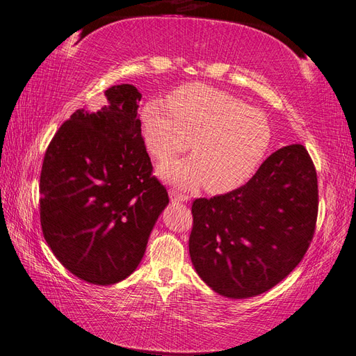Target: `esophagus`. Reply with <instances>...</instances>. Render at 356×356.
Wrapping results in <instances>:
<instances>
[{"instance_id":"1","label":"esophagus","mask_w":356,"mask_h":356,"mask_svg":"<svg viewBox=\"0 0 356 356\" xmlns=\"http://www.w3.org/2000/svg\"><path fill=\"white\" fill-rule=\"evenodd\" d=\"M170 197L172 199V200H176V202H188L190 200V195H186V194H182V193H179V191H170Z\"/></svg>"}]
</instances>
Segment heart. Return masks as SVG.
<instances>
[{"instance_id":"b5f03b06","label":"heart","mask_w":356,"mask_h":356,"mask_svg":"<svg viewBox=\"0 0 356 356\" xmlns=\"http://www.w3.org/2000/svg\"><path fill=\"white\" fill-rule=\"evenodd\" d=\"M149 101L140 111L147 149L165 161L190 147L194 154L159 166V176L184 190L205 185L229 193L246 184L266 156L272 131L260 110L205 84H188L168 97Z\"/></svg>"}]
</instances>
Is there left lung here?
Returning a JSON list of instances; mask_svg holds the SVG:
<instances>
[{
  "label": "left lung",
  "instance_id": "8db88e82",
  "mask_svg": "<svg viewBox=\"0 0 356 356\" xmlns=\"http://www.w3.org/2000/svg\"><path fill=\"white\" fill-rule=\"evenodd\" d=\"M190 255L199 277L228 298H251L282 282L311 245L318 185L300 143L272 153L243 186L191 208Z\"/></svg>",
  "mask_w": 356,
  "mask_h": 356
}]
</instances>
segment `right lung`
Instances as JSON below:
<instances>
[{
	"instance_id": "add662e5",
	"label": "right lung",
	"mask_w": 356,
	"mask_h": 356,
	"mask_svg": "<svg viewBox=\"0 0 356 356\" xmlns=\"http://www.w3.org/2000/svg\"><path fill=\"white\" fill-rule=\"evenodd\" d=\"M140 97L130 84L105 90L101 107L74 111L44 156V238L65 269L92 284H115L133 274L170 202L151 176Z\"/></svg>"
}]
</instances>
